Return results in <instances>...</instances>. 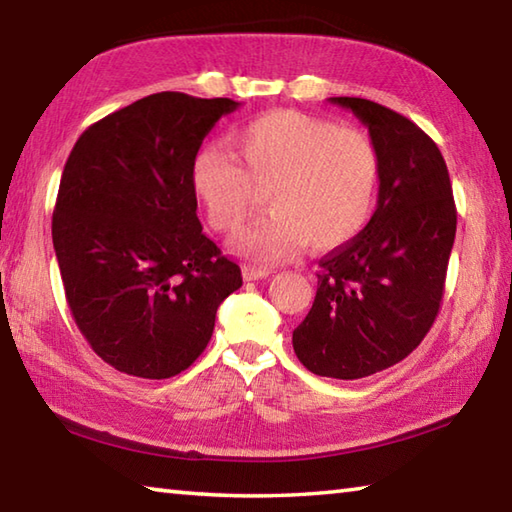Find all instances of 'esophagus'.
<instances>
[{"label": "esophagus", "mask_w": 512, "mask_h": 512, "mask_svg": "<svg viewBox=\"0 0 512 512\" xmlns=\"http://www.w3.org/2000/svg\"><path fill=\"white\" fill-rule=\"evenodd\" d=\"M241 273H244V280H246V282L264 280V277L271 275V271H268V268H262V266H250V264L241 268Z\"/></svg>", "instance_id": "obj_1"}]
</instances>
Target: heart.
I'll return each mask as SVG.
<instances>
[{"label":"heart","instance_id":"obj_1","mask_svg":"<svg viewBox=\"0 0 512 512\" xmlns=\"http://www.w3.org/2000/svg\"><path fill=\"white\" fill-rule=\"evenodd\" d=\"M235 156L206 147L192 190L219 232H237L264 194L271 215L235 239L255 262L293 257L304 244L331 250L356 239L376 210L380 154L371 136L300 111H271L230 136Z\"/></svg>","mask_w":512,"mask_h":512}]
</instances>
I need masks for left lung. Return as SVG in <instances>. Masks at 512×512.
Segmentation results:
<instances>
[{
  "label": "left lung",
  "instance_id": "obj_1",
  "mask_svg": "<svg viewBox=\"0 0 512 512\" xmlns=\"http://www.w3.org/2000/svg\"><path fill=\"white\" fill-rule=\"evenodd\" d=\"M353 111L380 154L374 217L320 259L318 291L293 349L318 376L356 380L401 362L439 313L457 232L450 174L421 127L365 98H329Z\"/></svg>",
  "mask_w": 512,
  "mask_h": 512
}]
</instances>
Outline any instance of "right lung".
<instances>
[{
    "label": "right lung",
    "instance_id": "obj_1",
    "mask_svg": "<svg viewBox=\"0 0 512 512\" xmlns=\"http://www.w3.org/2000/svg\"><path fill=\"white\" fill-rule=\"evenodd\" d=\"M239 102L161 91L91 125L64 165L53 248L78 329L138 378H170L208 347L241 271L203 235L192 161Z\"/></svg>",
    "mask_w": 512,
    "mask_h": 512
}]
</instances>
